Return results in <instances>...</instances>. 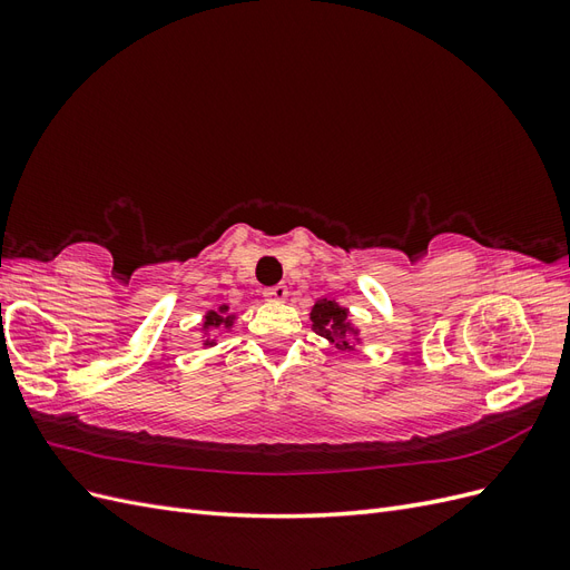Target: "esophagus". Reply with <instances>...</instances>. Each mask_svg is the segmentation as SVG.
I'll list each match as a JSON object with an SVG mask.
<instances>
[{
    "instance_id": "34e87169",
    "label": "esophagus",
    "mask_w": 570,
    "mask_h": 570,
    "mask_svg": "<svg viewBox=\"0 0 570 570\" xmlns=\"http://www.w3.org/2000/svg\"><path fill=\"white\" fill-rule=\"evenodd\" d=\"M287 287L285 285H275V287H268V289H264V297L266 299H271V302H285L287 299Z\"/></svg>"
}]
</instances>
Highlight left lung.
<instances>
[{
    "instance_id": "1",
    "label": "left lung",
    "mask_w": 570,
    "mask_h": 570,
    "mask_svg": "<svg viewBox=\"0 0 570 570\" xmlns=\"http://www.w3.org/2000/svg\"><path fill=\"white\" fill-rule=\"evenodd\" d=\"M308 318L314 323V333L321 335L327 344H335L342 352L350 354L354 352L356 344H361L358 325L352 321L350 308L342 306L337 299H316Z\"/></svg>"
}]
</instances>
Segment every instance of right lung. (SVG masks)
<instances>
[{
    "mask_svg": "<svg viewBox=\"0 0 570 570\" xmlns=\"http://www.w3.org/2000/svg\"><path fill=\"white\" fill-rule=\"evenodd\" d=\"M237 321V314L230 312V304L228 302H220L216 308H209V312L204 314V323H202V342L204 347H216L215 333L220 331V327H226V331H230V327L235 325ZM220 335V333H219Z\"/></svg>",
    "mask_w": 570,
    "mask_h": 570,
    "instance_id": "obj_1",
    "label": "right lung"
}]
</instances>
